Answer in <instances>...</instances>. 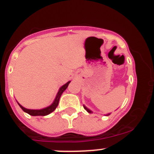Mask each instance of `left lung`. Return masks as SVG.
<instances>
[{
  "mask_svg": "<svg viewBox=\"0 0 154 154\" xmlns=\"http://www.w3.org/2000/svg\"><path fill=\"white\" fill-rule=\"evenodd\" d=\"M83 107H84V108H85V109L86 110L87 112H89V113H92V111H91V110L89 109H88V108H87V107L85 106H83ZM109 115H110V113H108V114H106V116H109Z\"/></svg>",
  "mask_w": 154,
  "mask_h": 154,
  "instance_id": "1",
  "label": "left lung"
}]
</instances>
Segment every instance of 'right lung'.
<instances>
[{
    "mask_svg": "<svg viewBox=\"0 0 154 154\" xmlns=\"http://www.w3.org/2000/svg\"><path fill=\"white\" fill-rule=\"evenodd\" d=\"M70 82L71 81L68 82L67 83H65V85H63L62 87H60V89H59L58 93H57L56 97H55V100H54V102H53V103L50 105L49 106L45 107V108L42 109H26V108H24V107H23L22 106H21V104H19L18 103H18L19 106L22 109V110L24 111V112H27V113L29 114V115H31V116H47V115H48V114H50L51 112H52L53 111H54V110L56 109V107L58 106L61 96H62V94L63 93L64 91L67 89L68 85H69V84L70 83Z\"/></svg>",
    "mask_w": 154,
    "mask_h": 154,
    "instance_id": "1",
    "label": "right lung"
}]
</instances>
